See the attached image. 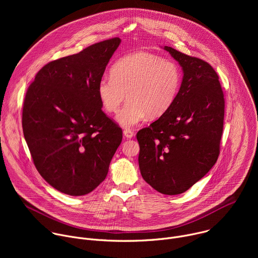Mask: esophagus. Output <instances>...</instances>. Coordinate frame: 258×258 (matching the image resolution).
<instances>
[{
	"label": "esophagus",
	"instance_id": "34e87169",
	"mask_svg": "<svg viewBox=\"0 0 258 258\" xmlns=\"http://www.w3.org/2000/svg\"><path fill=\"white\" fill-rule=\"evenodd\" d=\"M123 136H124L126 139H132V138L135 136V134H134V132H132L131 130H124V131H123Z\"/></svg>",
	"mask_w": 258,
	"mask_h": 258
}]
</instances>
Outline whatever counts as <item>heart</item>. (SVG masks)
I'll return each mask as SVG.
<instances>
[{
    "mask_svg": "<svg viewBox=\"0 0 258 258\" xmlns=\"http://www.w3.org/2000/svg\"><path fill=\"white\" fill-rule=\"evenodd\" d=\"M178 66L163 57L139 52L119 59L111 76L100 79L97 93L108 113H116L126 98L128 101L117 115L122 127H133L147 115L156 118L174 102L180 86Z\"/></svg>",
    "mask_w": 258,
    "mask_h": 258,
    "instance_id": "heart-1",
    "label": "heart"
}]
</instances>
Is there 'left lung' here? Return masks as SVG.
<instances>
[{
  "label": "left lung",
  "mask_w": 258,
  "mask_h": 258,
  "mask_svg": "<svg viewBox=\"0 0 258 258\" xmlns=\"http://www.w3.org/2000/svg\"><path fill=\"white\" fill-rule=\"evenodd\" d=\"M181 66L182 81L170 108L137 134L145 181L164 195L190 189L215 164L223 135L225 99L210 64L165 46Z\"/></svg>",
  "instance_id": "obj_1"
}]
</instances>
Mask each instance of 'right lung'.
Wrapping results in <instances>:
<instances>
[{
    "mask_svg": "<svg viewBox=\"0 0 258 258\" xmlns=\"http://www.w3.org/2000/svg\"><path fill=\"white\" fill-rule=\"evenodd\" d=\"M121 40L113 38L46 64L27 89L22 128L33 163L56 190L83 196L105 179L122 140L97 86Z\"/></svg>",
    "mask_w": 258,
    "mask_h": 258,
    "instance_id": "add662e5",
    "label": "right lung"
}]
</instances>
